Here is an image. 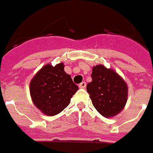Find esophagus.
I'll list each match as a JSON object with an SVG mask.
<instances>
[{
  "instance_id": "34e87169",
  "label": "esophagus",
  "mask_w": 153,
  "mask_h": 153,
  "mask_svg": "<svg viewBox=\"0 0 153 153\" xmlns=\"http://www.w3.org/2000/svg\"><path fill=\"white\" fill-rule=\"evenodd\" d=\"M85 85H86V83H85V82H82V83L79 84V87H80V88H85Z\"/></svg>"
}]
</instances>
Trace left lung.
I'll return each mask as SVG.
<instances>
[{"mask_svg":"<svg viewBox=\"0 0 153 153\" xmlns=\"http://www.w3.org/2000/svg\"><path fill=\"white\" fill-rule=\"evenodd\" d=\"M91 79L86 91L96 110L105 118L120 113L128 97V87L122 77L114 70L98 65L92 69Z\"/></svg>","mask_w":153,"mask_h":153,"instance_id":"obj_1","label":"left lung"}]
</instances>
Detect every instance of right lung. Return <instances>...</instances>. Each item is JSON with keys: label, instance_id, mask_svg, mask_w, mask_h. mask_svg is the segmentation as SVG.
Listing matches in <instances>:
<instances>
[{"label": "right lung", "instance_id": "right-lung-1", "mask_svg": "<svg viewBox=\"0 0 153 153\" xmlns=\"http://www.w3.org/2000/svg\"><path fill=\"white\" fill-rule=\"evenodd\" d=\"M78 90L71 76L64 71L63 63L46 65L30 82V96L37 108L44 114L53 116L69 105Z\"/></svg>", "mask_w": 153, "mask_h": 153}]
</instances>
